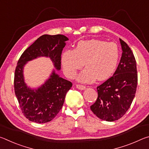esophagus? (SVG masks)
Listing matches in <instances>:
<instances>
[{
	"label": "esophagus",
	"mask_w": 149,
	"mask_h": 149,
	"mask_svg": "<svg viewBox=\"0 0 149 149\" xmlns=\"http://www.w3.org/2000/svg\"><path fill=\"white\" fill-rule=\"evenodd\" d=\"M76 87L77 88V89H79L80 90H84L85 89V88H86V87H85V85H79V84L76 85Z\"/></svg>",
	"instance_id": "esophagus-1"
}]
</instances>
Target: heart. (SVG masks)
Returning a JSON list of instances; mask_svg holds the SVG:
<instances>
[{"instance_id": "obj_1", "label": "heart", "mask_w": 149, "mask_h": 149, "mask_svg": "<svg viewBox=\"0 0 149 149\" xmlns=\"http://www.w3.org/2000/svg\"><path fill=\"white\" fill-rule=\"evenodd\" d=\"M120 57L119 47L113 42L92 39L78 42L74 50H68L62 55L64 71L70 78L76 76L78 70L86 68L79 74L78 80L91 83L99 79L107 80L116 70Z\"/></svg>"}]
</instances>
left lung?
I'll use <instances>...</instances> for the list:
<instances>
[{"label": "left lung", "instance_id": "1", "mask_svg": "<svg viewBox=\"0 0 149 149\" xmlns=\"http://www.w3.org/2000/svg\"><path fill=\"white\" fill-rule=\"evenodd\" d=\"M122 55L112 77L97 89L98 97L91 110L102 120H118L129 109L135 97L137 85L136 60L130 48L121 39Z\"/></svg>", "mask_w": 149, "mask_h": 149}]
</instances>
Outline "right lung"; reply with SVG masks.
Returning a JSON list of instances; mask_svg holds the SVG:
<instances>
[{"label": "right lung", "mask_w": 149, "mask_h": 149, "mask_svg": "<svg viewBox=\"0 0 149 149\" xmlns=\"http://www.w3.org/2000/svg\"><path fill=\"white\" fill-rule=\"evenodd\" d=\"M68 40L63 35H42L18 60L14 74V91L22 113L29 121L43 123L53 120L61 110L72 84L53 71L44 85L37 89H31L24 82V65L37 57L47 56L52 60L57 70H60L62 52Z\"/></svg>", "instance_id": "add662e5"}]
</instances>
